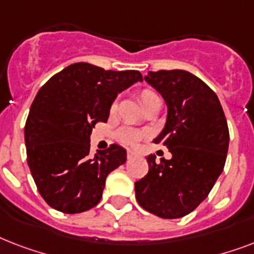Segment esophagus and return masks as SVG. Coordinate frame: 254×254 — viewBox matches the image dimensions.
I'll return each instance as SVG.
<instances>
[{
	"instance_id": "esophagus-1",
	"label": "esophagus",
	"mask_w": 254,
	"mask_h": 254,
	"mask_svg": "<svg viewBox=\"0 0 254 254\" xmlns=\"http://www.w3.org/2000/svg\"><path fill=\"white\" fill-rule=\"evenodd\" d=\"M137 153H135V151H133V150H127V159H133V158H135V157H137Z\"/></svg>"
}]
</instances>
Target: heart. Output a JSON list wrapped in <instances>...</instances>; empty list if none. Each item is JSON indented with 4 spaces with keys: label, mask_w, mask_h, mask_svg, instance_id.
I'll list each match as a JSON object with an SVG mask.
<instances>
[{
    "label": "heart",
    "mask_w": 254,
    "mask_h": 254,
    "mask_svg": "<svg viewBox=\"0 0 254 254\" xmlns=\"http://www.w3.org/2000/svg\"><path fill=\"white\" fill-rule=\"evenodd\" d=\"M159 96L155 93L154 91L151 89H142L139 92V101L142 104V107H146L147 104L154 103V101H158ZM116 109V103L112 104L111 111L113 112ZM120 139L121 142L127 143V145H134L141 139L142 137V133L138 130H134V129H123L120 131Z\"/></svg>",
    "instance_id": "1"
}]
</instances>
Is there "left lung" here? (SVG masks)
Masks as SVG:
<instances>
[{"label": "left lung", "instance_id": "obj_1", "mask_svg": "<svg viewBox=\"0 0 254 254\" xmlns=\"http://www.w3.org/2000/svg\"><path fill=\"white\" fill-rule=\"evenodd\" d=\"M145 81L161 93L167 105L162 142L171 159L155 162L147 155L149 173L134 183L138 204L163 219L192 212L204 200L223 173L229 131L216 93L189 71H149Z\"/></svg>", "mask_w": 254, "mask_h": 254}]
</instances>
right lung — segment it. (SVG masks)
<instances>
[{
	"label": "right lung",
	"mask_w": 254,
	"mask_h": 254,
	"mask_svg": "<svg viewBox=\"0 0 254 254\" xmlns=\"http://www.w3.org/2000/svg\"><path fill=\"white\" fill-rule=\"evenodd\" d=\"M142 81L138 71H105L75 63L38 91L25 125L27 165L46 203L64 213L84 212L103 195L108 174L127 162L120 145L89 155L92 127L107 121L117 95Z\"/></svg>",
	"instance_id": "right-lung-1"
}]
</instances>
